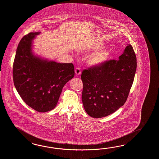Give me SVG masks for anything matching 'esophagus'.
<instances>
[{
	"instance_id": "esophagus-1",
	"label": "esophagus",
	"mask_w": 159,
	"mask_h": 159,
	"mask_svg": "<svg viewBox=\"0 0 159 159\" xmlns=\"http://www.w3.org/2000/svg\"><path fill=\"white\" fill-rule=\"evenodd\" d=\"M75 71V74L78 76L81 74V70H80V68H76Z\"/></svg>"
}]
</instances>
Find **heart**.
I'll return each mask as SVG.
<instances>
[{"instance_id":"b5f03b06","label":"heart","mask_w":159,"mask_h":159,"mask_svg":"<svg viewBox=\"0 0 159 159\" xmlns=\"http://www.w3.org/2000/svg\"><path fill=\"white\" fill-rule=\"evenodd\" d=\"M99 46L95 45L93 49H96ZM108 55L107 51L104 48H101L97 49L93 54H91L89 59V64L91 66H98L102 64L106 60Z\"/></svg>"}]
</instances>
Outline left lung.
<instances>
[{
	"mask_svg": "<svg viewBox=\"0 0 159 159\" xmlns=\"http://www.w3.org/2000/svg\"><path fill=\"white\" fill-rule=\"evenodd\" d=\"M136 68V54L129 44L118 60L106 61L83 70L81 98L89 116L105 117L124 105L132 87Z\"/></svg>",
	"mask_w": 159,
	"mask_h": 159,
	"instance_id": "1",
	"label": "left lung"
}]
</instances>
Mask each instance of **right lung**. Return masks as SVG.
Here are the masks:
<instances>
[{
  "mask_svg": "<svg viewBox=\"0 0 159 159\" xmlns=\"http://www.w3.org/2000/svg\"><path fill=\"white\" fill-rule=\"evenodd\" d=\"M40 32L30 33L20 41L13 64L16 89L23 101L39 112L56 107L62 88L74 78L72 63H58L35 56L33 39Z\"/></svg>",
  "mask_w": 159,
  "mask_h": 159,
  "instance_id": "right-lung-1",
  "label": "right lung"
}]
</instances>
